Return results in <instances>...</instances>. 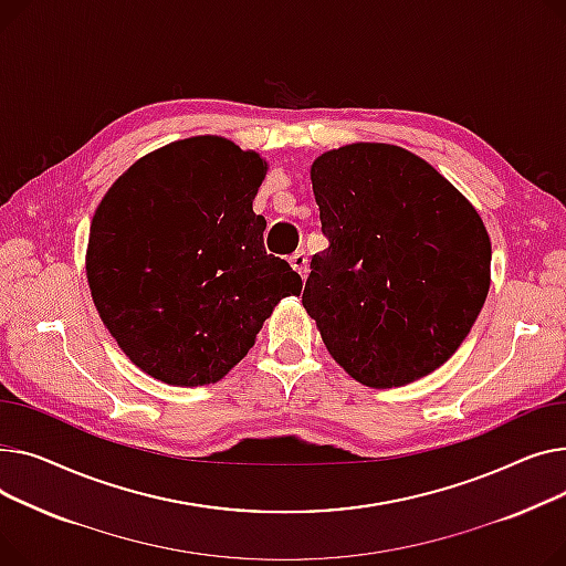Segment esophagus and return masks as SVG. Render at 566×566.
Instances as JSON below:
<instances>
[{
	"mask_svg": "<svg viewBox=\"0 0 566 566\" xmlns=\"http://www.w3.org/2000/svg\"><path fill=\"white\" fill-rule=\"evenodd\" d=\"M290 264H292L294 272L306 276V272H308V255H306V251H294L290 255Z\"/></svg>",
	"mask_w": 566,
	"mask_h": 566,
	"instance_id": "obj_1",
	"label": "esophagus"
}]
</instances>
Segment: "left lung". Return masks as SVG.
<instances>
[{"label":"left lung","mask_w":566,"mask_h":566,"mask_svg":"<svg viewBox=\"0 0 566 566\" xmlns=\"http://www.w3.org/2000/svg\"><path fill=\"white\" fill-rule=\"evenodd\" d=\"M328 249L302 304L360 384L392 388L443 365L469 336L491 279L475 208L405 148L354 144L311 169Z\"/></svg>","instance_id":"1"}]
</instances>
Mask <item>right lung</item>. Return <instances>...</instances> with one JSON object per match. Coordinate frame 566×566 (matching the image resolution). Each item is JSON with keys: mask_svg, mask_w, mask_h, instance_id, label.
<instances>
[{"mask_svg": "<svg viewBox=\"0 0 566 566\" xmlns=\"http://www.w3.org/2000/svg\"><path fill=\"white\" fill-rule=\"evenodd\" d=\"M268 166L219 137L139 159L95 210L86 274L120 349L155 379L219 381L302 276L264 249L253 198Z\"/></svg>", "mask_w": 566, "mask_h": 566, "instance_id": "right-lung-1", "label": "right lung"}]
</instances>
